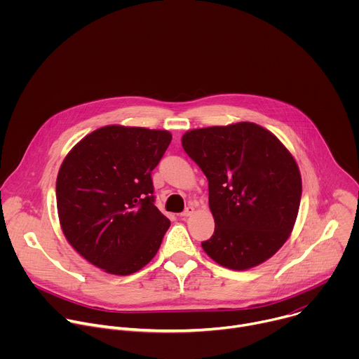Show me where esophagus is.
Masks as SVG:
<instances>
[{
	"mask_svg": "<svg viewBox=\"0 0 359 359\" xmlns=\"http://www.w3.org/2000/svg\"><path fill=\"white\" fill-rule=\"evenodd\" d=\"M193 212H194V209H193L191 206H189V208H186V209L180 213V217H189V216L193 215Z\"/></svg>",
	"mask_w": 359,
	"mask_h": 359,
	"instance_id": "esophagus-1",
	"label": "esophagus"
}]
</instances>
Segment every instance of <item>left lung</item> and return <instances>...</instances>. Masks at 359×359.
<instances>
[{
  "instance_id": "1",
  "label": "left lung",
  "mask_w": 359,
  "mask_h": 359,
  "mask_svg": "<svg viewBox=\"0 0 359 359\" xmlns=\"http://www.w3.org/2000/svg\"><path fill=\"white\" fill-rule=\"evenodd\" d=\"M182 144L209 180L215 233L201 241L203 250L238 271L270 259L288 238L301 201L291 153L250 122L194 129Z\"/></svg>"
}]
</instances>
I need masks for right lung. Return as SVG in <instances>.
<instances>
[{
  "instance_id": "1",
  "label": "right lung",
  "mask_w": 359,
  "mask_h": 359,
  "mask_svg": "<svg viewBox=\"0 0 359 359\" xmlns=\"http://www.w3.org/2000/svg\"><path fill=\"white\" fill-rule=\"evenodd\" d=\"M170 142L166 130L112 125L68 153L57 179L60 222L93 266L129 276L156 255L170 222L155 206L151 172Z\"/></svg>"
}]
</instances>
